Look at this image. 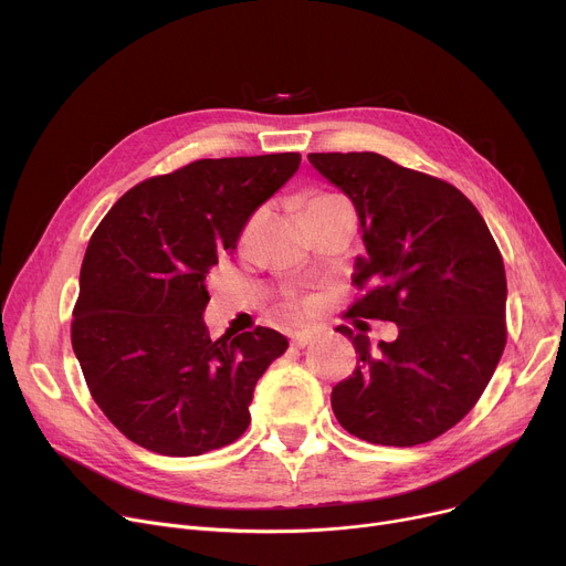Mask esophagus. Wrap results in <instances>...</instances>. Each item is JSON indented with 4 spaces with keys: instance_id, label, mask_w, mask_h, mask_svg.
I'll use <instances>...</instances> for the list:
<instances>
[{
    "instance_id": "1",
    "label": "esophagus",
    "mask_w": 566,
    "mask_h": 566,
    "mask_svg": "<svg viewBox=\"0 0 566 566\" xmlns=\"http://www.w3.org/2000/svg\"><path fill=\"white\" fill-rule=\"evenodd\" d=\"M312 339H314V331H301V333L291 335V344L295 348H305L307 344H312Z\"/></svg>"
}]
</instances>
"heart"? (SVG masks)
Here are the masks:
<instances>
[{"label": "heart", "instance_id": "b5f03b06", "mask_svg": "<svg viewBox=\"0 0 566 566\" xmlns=\"http://www.w3.org/2000/svg\"><path fill=\"white\" fill-rule=\"evenodd\" d=\"M331 199H339V197H335V195H321V197L312 199V201H310V206H312V203H318V201H331ZM254 224H256V218H252V222L248 224V231H252V229H254Z\"/></svg>", "mask_w": 566, "mask_h": 566}]
</instances>
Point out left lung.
Masks as SVG:
<instances>
[{
	"mask_svg": "<svg viewBox=\"0 0 566 566\" xmlns=\"http://www.w3.org/2000/svg\"><path fill=\"white\" fill-rule=\"evenodd\" d=\"M307 160L360 220L367 254L355 259L353 280L369 291L350 314L399 328L395 342L371 348L365 331L339 325L358 367L333 388L335 418L374 444L429 442L478 403L507 342L497 245L478 208L440 178L371 151Z\"/></svg>",
	"mask_w": 566,
	"mask_h": 566,
	"instance_id": "1",
	"label": "left lung"
}]
</instances>
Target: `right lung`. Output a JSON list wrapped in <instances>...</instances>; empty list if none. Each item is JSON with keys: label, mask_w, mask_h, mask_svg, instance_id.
Wrapping results in <instances>:
<instances>
[{"label": "right lung", "mask_w": 566, "mask_h": 566, "mask_svg": "<svg viewBox=\"0 0 566 566\" xmlns=\"http://www.w3.org/2000/svg\"><path fill=\"white\" fill-rule=\"evenodd\" d=\"M298 167L301 154L197 160L128 190L94 231L73 350L94 401L139 448L199 457L245 433L256 380L289 342L271 328L208 337L206 275Z\"/></svg>", "instance_id": "add662e5"}]
</instances>
